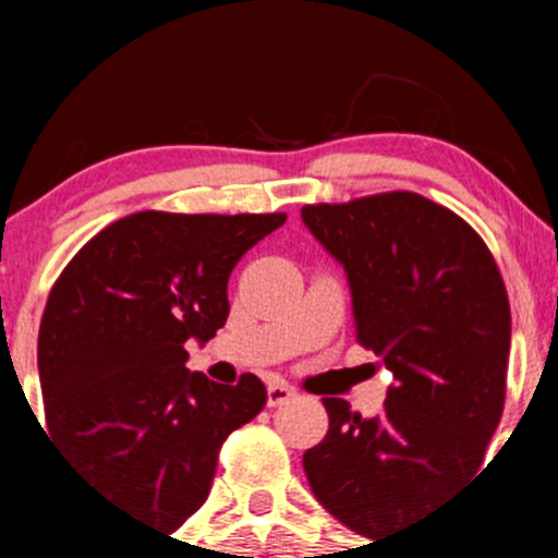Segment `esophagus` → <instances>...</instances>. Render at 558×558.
<instances>
[{
  "label": "esophagus",
  "instance_id": "34e87169",
  "mask_svg": "<svg viewBox=\"0 0 558 558\" xmlns=\"http://www.w3.org/2000/svg\"><path fill=\"white\" fill-rule=\"evenodd\" d=\"M296 391L294 386L283 384V380H272V384L267 386V404L269 408H278V404H286L289 399H294Z\"/></svg>",
  "mask_w": 558,
  "mask_h": 558
}]
</instances>
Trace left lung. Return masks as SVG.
I'll return each instance as SVG.
<instances>
[{
	"label": "left lung",
	"instance_id": "left-lung-1",
	"mask_svg": "<svg viewBox=\"0 0 558 558\" xmlns=\"http://www.w3.org/2000/svg\"><path fill=\"white\" fill-rule=\"evenodd\" d=\"M302 221L345 267L359 345L397 380L373 418L324 397L329 432L302 456L315 499L375 539L481 470L508 391V289L481 234L413 191L305 205Z\"/></svg>",
	"mask_w": 558,
	"mask_h": 558
}]
</instances>
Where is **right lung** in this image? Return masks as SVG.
Masks as SVG:
<instances>
[{
  "mask_svg": "<svg viewBox=\"0 0 558 558\" xmlns=\"http://www.w3.org/2000/svg\"><path fill=\"white\" fill-rule=\"evenodd\" d=\"M286 213L118 218L61 269L39 320L45 424L59 453L121 513L174 532L205 505L218 453L262 413L256 375L185 369V340L227 324L229 275Z\"/></svg>",
  "mask_w": 558,
  "mask_h": 558,
  "instance_id": "right-lung-1",
  "label": "right lung"
}]
</instances>
